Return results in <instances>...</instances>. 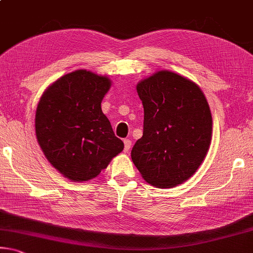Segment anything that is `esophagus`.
Segmentation results:
<instances>
[{
    "label": "esophagus",
    "mask_w": 253,
    "mask_h": 253,
    "mask_svg": "<svg viewBox=\"0 0 253 253\" xmlns=\"http://www.w3.org/2000/svg\"><path fill=\"white\" fill-rule=\"evenodd\" d=\"M124 152H125V153H127L128 151L130 150V146H131V141L130 139H125V141H124Z\"/></svg>",
    "instance_id": "obj_1"
}]
</instances>
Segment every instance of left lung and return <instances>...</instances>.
<instances>
[{
    "instance_id": "obj_1",
    "label": "left lung",
    "mask_w": 253,
    "mask_h": 253,
    "mask_svg": "<svg viewBox=\"0 0 253 253\" xmlns=\"http://www.w3.org/2000/svg\"><path fill=\"white\" fill-rule=\"evenodd\" d=\"M144 108L143 136L131 160L155 188H173L195 174L211 142L213 119L202 89L171 71H158L136 85Z\"/></svg>"
}]
</instances>
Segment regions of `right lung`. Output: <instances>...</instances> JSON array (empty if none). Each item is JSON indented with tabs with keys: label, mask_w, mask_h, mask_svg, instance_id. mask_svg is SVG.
<instances>
[{
	"label": "right lung",
	"mask_w": 253,
	"mask_h": 253,
	"mask_svg": "<svg viewBox=\"0 0 253 253\" xmlns=\"http://www.w3.org/2000/svg\"><path fill=\"white\" fill-rule=\"evenodd\" d=\"M110 86L106 75L76 70L51 83L39 100L37 142L48 162L71 181L98 177L124 150L101 109Z\"/></svg>",
	"instance_id": "obj_1"
}]
</instances>
